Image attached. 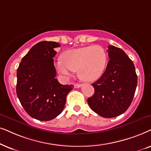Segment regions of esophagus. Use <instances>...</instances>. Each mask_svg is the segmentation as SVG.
<instances>
[{"label": "esophagus", "instance_id": "1", "mask_svg": "<svg viewBox=\"0 0 151 151\" xmlns=\"http://www.w3.org/2000/svg\"><path fill=\"white\" fill-rule=\"evenodd\" d=\"M74 88H80L81 86V84H80V83H75L74 84Z\"/></svg>", "mask_w": 151, "mask_h": 151}]
</instances>
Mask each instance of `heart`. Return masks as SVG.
I'll return each instance as SVG.
<instances>
[{"label":"heart","mask_w":151,"mask_h":151,"mask_svg":"<svg viewBox=\"0 0 151 151\" xmlns=\"http://www.w3.org/2000/svg\"><path fill=\"white\" fill-rule=\"evenodd\" d=\"M57 62V70L64 77H69L72 72L77 71L80 79L94 81L99 79L107 64V55L99 45L87 46L64 52Z\"/></svg>","instance_id":"obj_1"}]
</instances>
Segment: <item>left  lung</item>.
I'll return each mask as SVG.
<instances>
[{"label": "left lung", "instance_id": "obj_1", "mask_svg": "<svg viewBox=\"0 0 151 151\" xmlns=\"http://www.w3.org/2000/svg\"><path fill=\"white\" fill-rule=\"evenodd\" d=\"M107 67L97 81L92 84L94 93L88 99L90 108L106 118L119 116L131 104L137 84L133 62L122 49L108 46Z\"/></svg>", "mask_w": 151, "mask_h": 151}]
</instances>
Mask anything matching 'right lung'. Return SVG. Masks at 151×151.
I'll use <instances>...</instances> for the list:
<instances>
[{
  "instance_id": "obj_1",
  "label": "right lung",
  "mask_w": 151,
  "mask_h": 151,
  "mask_svg": "<svg viewBox=\"0 0 151 151\" xmlns=\"http://www.w3.org/2000/svg\"><path fill=\"white\" fill-rule=\"evenodd\" d=\"M60 44L41 41L32 47L17 69V94L22 106L39 121L55 119L63 111L72 85H62L56 79L53 57Z\"/></svg>"
}]
</instances>
